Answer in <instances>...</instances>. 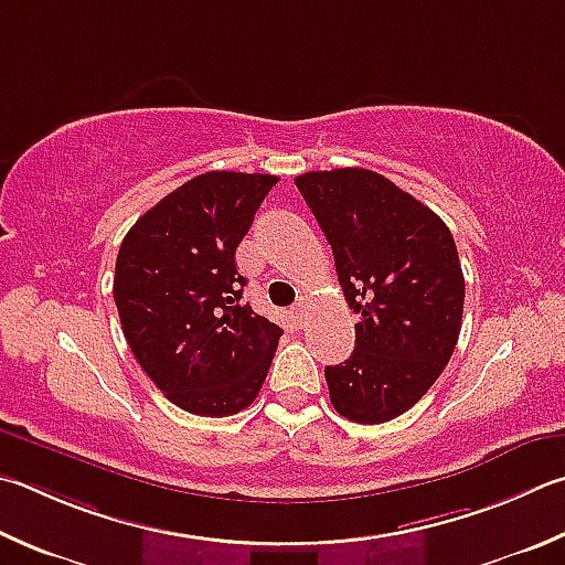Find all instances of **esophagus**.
<instances>
[{
    "label": "esophagus",
    "mask_w": 565,
    "mask_h": 565,
    "mask_svg": "<svg viewBox=\"0 0 565 565\" xmlns=\"http://www.w3.org/2000/svg\"><path fill=\"white\" fill-rule=\"evenodd\" d=\"M306 309H309V301H306L303 296H301V299L291 306V316H294V321H296V323H301V321H303Z\"/></svg>",
    "instance_id": "obj_1"
}]
</instances>
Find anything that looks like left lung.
I'll list each match as a JSON object with an SVG mask.
<instances>
[{
  "label": "left lung",
  "mask_w": 565,
  "mask_h": 565,
  "mask_svg": "<svg viewBox=\"0 0 565 565\" xmlns=\"http://www.w3.org/2000/svg\"><path fill=\"white\" fill-rule=\"evenodd\" d=\"M333 249L355 351L326 367L338 415L381 425L407 413L455 353L465 274L452 232L395 182L363 168L296 178Z\"/></svg>",
  "instance_id": "obj_1"
}]
</instances>
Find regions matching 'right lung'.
Returning a JSON list of instances; mask_svg holds the SVG:
<instances>
[{
    "label": "right lung",
    "instance_id": "right-lung-1",
    "mask_svg": "<svg viewBox=\"0 0 565 565\" xmlns=\"http://www.w3.org/2000/svg\"><path fill=\"white\" fill-rule=\"evenodd\" d=\"M274 175L212 170L132 224L113 276L122 335L170 403L202 417L249 407L281 328L242 303L234 254Z\"/></svg>",
    "mask_w": 565,
    "mask_h": 565
}]
</instances>
